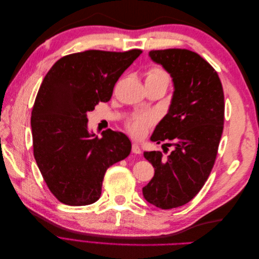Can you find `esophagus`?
Masks as SVG:
<instances>
[{"mask_svg": "<svg viewBox=\"0 0 259 259\" xmlns=\"http://www.w3.org/2000/svg\"><path fill=\"white\" fill-rule=\"evenodd\" d=\"M132 151L134 152V153H136V154H140V152H142V150H140L139 146H138L136 143L133 144V146H132Z\"/></svg>", "mask_w": 259, "mask_h": 259, "instance_id": "esophagus-1", "label": "esophagus"}]
</instances>
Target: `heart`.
<instances>
[{
  "label": "heart",
  "mask_w": 259,
  "mask_h": 259,
  "mask_svg": "<svg viewBox=\"0 0 259 259\" xmlns=\"http://www.w3.org/2000/svg\"><path fill=\"white\" fill-rule=\"evenodd\" d=\"M169 83V75L167 72L161 67L153 66L149 68L146 72V84H162L166 86ZM156 117L153 114L145 113L137 114L133 116L132 119L126 123V127L135 136H143L147 132L148 127L155 122Z\"/></svg>",
  "instance_id": "b5f03b06"
}]
</instances>
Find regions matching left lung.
I'll list each match as a JSON object with an SVG mask.
<instances>
[{"mask_svg":"<svg viewBox=\"0 0 259 259\" xmlns=\"http://www.w3.org/2000/svg\"><path fill=\"white\" fill-rule=\"evenodd\" d=\"M149 57L174 84L168 111L150 139L174 149L166 158L161 151L144 152L154 176L143 194L150 204L169 209L191 201L214 166L224 130V91L215 69L197 53L169 49L150 51Z\"/></svg>","mask_w":259,"mask_h":259,"instance_id":"8db88e82","label":"left lung"}]
</instances>
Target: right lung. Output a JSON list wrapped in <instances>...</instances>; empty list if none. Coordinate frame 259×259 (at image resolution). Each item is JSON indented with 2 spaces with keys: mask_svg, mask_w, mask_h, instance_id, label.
<instances>
[{
  "mask_svg": "<svg viewBox=\"0 0 259 259\" xmlns=\"http://www.w3.org/2000/svg\"><path fill=\"white\" fill-rule=\"evenodd\" d=\"M142 53L67 55L45 75L31 113L33 154L49 189L64 204L96 202L107 168L131 153L123 133L108 130L98 138L90 132L88 112L110 100L114 84Z\"/></svg>",
  "mask_w": 259,
  "mask_h": 259,
  "instance_id": "add662e5",
  "label": "right lung"
}]
</instances>
